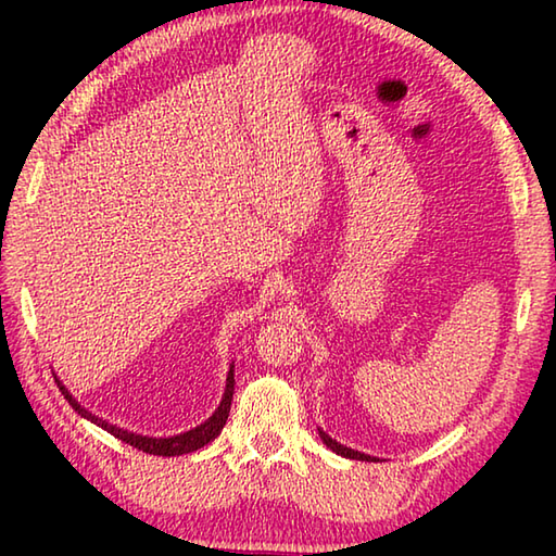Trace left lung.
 Returning <instances> with one entry per match:
<instances>
[{
    "label": "left lung",
    "mask_w": 556,
    "mask_h": 556,
    "mask_svg": "<svg viewBox=\"0 0 556 556\" xmlns=\"http://www.w3.org/2000/svg\"><path fill=\"white\" fill-rule=\"evenodd\" d=\"M318 435H320V440L326 442V445H328L332 452H336V454H342V457L359 459V462H371L369 454H362V452H355V450H350V447H345V445H340V442H336V440H332L330 435H326V432H323V430H318Z\"/></svg>",
    "instance_id": "1"
}]
</instances>
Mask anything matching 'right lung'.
Listing matches in <instances>:
<instances>
[{"label": "right lung", "instance_id": "obj_1", "mask_svg": "<svg viewBox=\"0 0 556 556\" xmlns=\"http://www.w3.org/2000/svg\"><path fill=\"white\" fill-rule=\"evenodd\" d=\"M55 381H58V389L63 391V396L67 399L70 406H73V408L79 413V416L87 418V420H92L94 426L104 428V430L111 432V435H114V438L124 440L126 445L136 447V450H140V452H146V454H160V457H177V454L194 452V450H201L204 445H208V442L214 440V438H218L220 430H224V426H226V420H228L230 401H233V389H236V387H233V383H236V379H233V367H230L228 379H226L224 401H220V406L216 408L214 416H211L206 422H201V426H197L194 430L181 432V435H175V438H146V435H136V432L121 430V428H116V426H109L106 420H102L99 416H92V413L79 406V403L73 399V393H70V391L63 387V383H60V379H55Z\"/></svg>", "mask_w": 556, "mask_h": 556}]
</instances>
